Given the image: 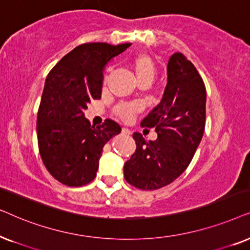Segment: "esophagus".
<instances>
[{
    "instance_id": "esophagus-1",
    "label": "esophagus",
    "mask_w": 250,
    "mask_h": 250,
    "mask_svg": "<svg viewBox=\"0 0 250 250\" xmlns=\"http://www.w3.org/2000/svg\"><path fill=\"white\" fill-rule=\"evenodd\" d=\"M122 134L123 135H127V136H130L131 135V131L129 130L128 128H122Z\"/></svg>"
}]
</instances>
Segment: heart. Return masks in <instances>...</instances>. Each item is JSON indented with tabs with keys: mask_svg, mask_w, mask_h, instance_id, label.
I'll list each match as a JSON object with an SVG mask.
<instances>
[{
	"mask_svg": "<svg viewBox=\"0 0 250 250\" xmlns=\"http://www.w3.org/2000/svg\"><path fill=\"white\" fill-rule=\"evenodd\" d=\"M132 68L136 74L137 80L141 79H149L153 80L155 74V65L153 59L149 57L147 53H139L132 62ZM137 111V107L135 105L130 104H122L119 105L115 109V113L120 116L122 120H130L132 115Z\"/></svg>",
	"mask_w": 250,
	"mask_h": 250,
	"instance_id": "1",
	"label": "heart"
}]
</instances>
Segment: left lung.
<instances>
[{
	"instance_id": "left-lung-1",
	"label": "left lung",
	"mask_w": 250,
	"mask_h": 250,
	"mask_svg": "<svg viewBox=\"0 0 250 250\" xmlns=\"http://www.w3.org/2000/svg\"><path fill=\"white\" fill-rule=\"evenodd\" d=\"M167 85L158 106L141 125L155 128L158 138L132 135L136 152L123 167L129 184L156 189L179 177L200 144L206 123V86L197 68L181 52L169 58Z\"/></svg>"
}]
</instances>
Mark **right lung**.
I'll use <instances>...</instances> for the list:
<instances>
[{"instance_id":"1","label":"right lung","mask_w":250,"mask_h":250,"mask_svg":"<svg viewBox=\"0 0 250 250\" xmlns=\"http://www.w3.org/2000/svg\"><path fill=\"white\" fill-rule=\"evenodd\" d=\"M130 43H84L64 56L46 76L36 132L45 168L58 182L82 186L96 177L104 145L121 132L113 120L91 125L84 111L102 97L105 66Z\"/></svg>"}]
</instances>
